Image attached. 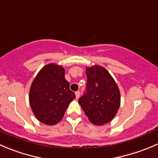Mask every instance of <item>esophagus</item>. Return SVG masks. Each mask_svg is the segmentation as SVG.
<instances>
[{
    "mask_svg": "<svg viewBox=\"0 0 158 158\" xmlns=\"http://www.w3.org/2000/svg\"><path fill=\"white\" fill-rule=\"evenodd\" d=\"M75 95H76V98L78 99L80 97V95H81V92H80V91H77V92H75Z\"/></svg>",
    "mask_w": 158,
    "mask_h": 158,
    "instance_id": "1",
    "label": "esophagus"
}]
</instances>
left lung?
Here are the masks:
<instances>
[{
    "mask_svg": "<svg viewBox=\"0 0 158 158\" xmlns=\"http://www.w3.org/2000/svg\"><path fill=\"white\" fill-rule=\"evenodd\" d=\"M87 85L78 100L89 120L101 126L114 118L120 106V93L110 73L101 66L87 68Z\"/></svg>",
    "mask_w": 158,
    "mask_h": 158,
    "instance_id": "8db88e82",
    "label": "left lung"
}]
</instances>
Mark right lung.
Instances as JSON below:
<instances>
[{
  "label": "right lung",
  "instance_id": "1",
  "mask_svg": "<svg viewBox=\"0 0 158 158\" xmlns=\"http://www.w3.org/2000/svg\"><path fill=\"white\" fill-rule=\"evenodd\" d=\"M64 69L60 65H45L34 79L30 90V104L41 123L53 126L61 121L75 94L69 88Z\"/></svg>",
  "mask_w": 158,
  "mask_h": 158
}]
</instances>
